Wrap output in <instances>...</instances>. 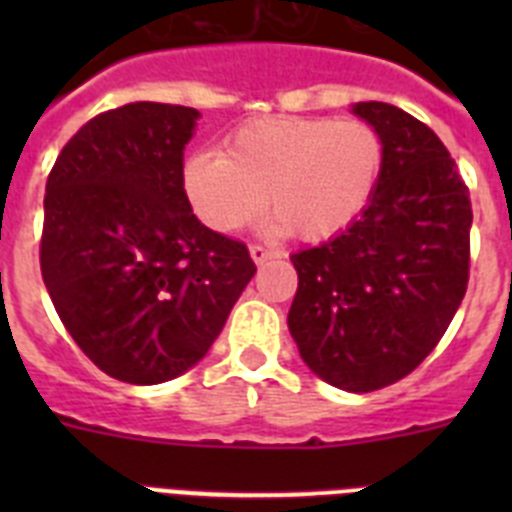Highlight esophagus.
I'll use <instances>...</instances> for the list:
<instances>
[{"label":"esophagus","mask_w":512,"mask_h":512,"mask_svg":"<svg viewBox=\"0 0 512 512\" xmlns=\"http://www.w3.org/2000/svg\"><path fill=\"white\" fill-rule=\"evenodd\" d=\"M274 256H277V251H271V248L261 246V243H251V259L256 264H264V261L274 259Z\"/></svg>","instance_id":"obj_1"}]
</instances>
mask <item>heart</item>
Here are the masks:
<instances>
[{
    "instance_id": "heart-1",
    "label": "heart",
    "mask_w": 512,
    "mask_h": 512,
    "mask_svg": "<svg viewBox=\"0 0 512 512\" xmlns=\"http://www.w3.org/2000/svg\"><path fill=\"white\" fill-rule=\"evenodd\" d=\"M384 140L364 120L264 117L235 130L225 153H197L182 169L194 215L212 230L241 228L264 207L300 241L341 233L372 202Z\"/></svg>"
}]
</instances>
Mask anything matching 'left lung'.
<instances>
[{
  "instance_id": "left-lung-1",
  "label": "left lung",
  "mask_w": 512,
  "mask_h": 512,
  "mask_svg": "<svg viewBox=\"0 0 512 512\" xmlns=\"http://www.w3.org/2000/svg\"><path fill=\"white\" fill-rule=\"evenodd\" d=\"M384 140V166L359 220L292 253L297 295L287 325L312 372L338 390L374 392L423 364L469 284V189L425 122L359 102Z\"/></svg>"
}]
</instances>
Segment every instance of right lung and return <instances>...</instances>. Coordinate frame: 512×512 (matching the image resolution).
I'll return each instance as SVG.
<instances>
[{"mask_svg": "<svg viewBox=\"0 0 512 512\" xmlns=\"http://www.w3.org/2000/svg\"><path fill=\"white\" fill-rule=\"evenodd\" d=\"M197 117L161 102L102 112L63 146L45 184V289L76 346L120 382L187 372L256 274L246 243L205 228L184 194Z\"/></svg>", "mask_w": 512, "mask_h": 512, "instance_id": "obj_1", "label": "right lung"}]
</instances>
